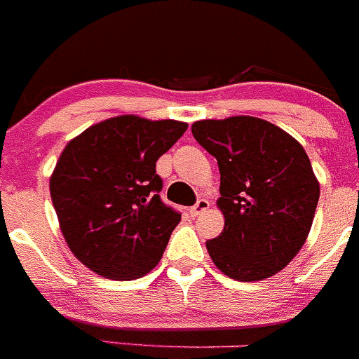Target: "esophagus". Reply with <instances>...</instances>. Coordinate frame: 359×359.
Here are the masks:
<instances>
[{
    "mask_svg": "<svg viewBox=\"0 0 359 359\" xmlns=\"http://www.w3.org/2000/svg\"><path fill=\"white\" fill-rule=\"evenodd\" d=\"M208 207H210V201H208V200H198L196 205L189 208L191 217H196V215H200L201 212L208 210Z\"/></svg>",
    "mask_w": 359,
    "mask_h": 359,
    "instance_id": "34e87169",
    "label": "esophagus"
}]
</instances>
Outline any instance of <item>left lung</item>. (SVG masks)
Segmentation results:
<instances>
[{"instance_id":"8db88e82","label":"left lung","mask_w":359,"mask_h":359,"mask_svg":"<svg viewBox=\"0 0 359 359\" xmlns=\"http://www.w3.org/2000/svg\"><path fill=\"white\" fill-rule=\"evenodd\" d=\"M198 144L217 159L221 235L207 250L224 276L242 283L280 272L307 240L319 182L298 140L250 116L196 121Z\"/></svg>"}]
</instances>
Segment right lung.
Instances as JSON below:
<instances>
[{
    "label": "right lung",
    "mask_w": 359,
    "mask_h": 359,
    "mask_svg": "<svg viewBox=\"0 0 359 359\" xmlns=\"http://www.w3.org/2000/svg\"><path fill=\"white\" fill-rule=\"evenodd\" d=\"M186 130L180 121L117 116L62 149L52 203L69 250L95 273L133 280L159 263L180 214L159 198L156 161Z\"/></svg>",
    "instance_id": "1"
}]
</instances>
